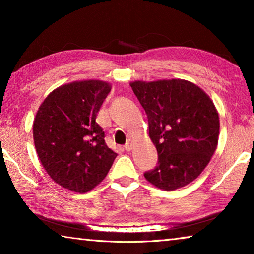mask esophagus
<instances>
[{
  "instance_id": "1",
  "label": "esophagus",
  "mask_w": 254,
  "mask_h": 254,
  "mask_svg": "<svg viewBox=\"0 0 254 254\" xmlns=\"http://www.w3.org/2000/svg\"><path fill=\"white\" fill-rule=\"evenodd\" d=\"M124 149L127 150V151H130V150L132 149V140H128L127 142L126 143V145H124Z\"/></svg>"
}]
</instances>
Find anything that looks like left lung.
Returning a JSON list of instances; mask_svg holds the SVG:
<instances>
[{
  "label": "left lung",
  "instance_id": "8db88e82",
  "mask_svg": "<svg viewBox=\"0 0 254 254\" xmlns=\"http://www.w3.org/2000/svg\"><path fill=\"white\" fill-rule=\"evenodd\" d=\"M133 93L148 115L158 166L144 174L162 190L194 182L217 148L220 118L203 89L185 79L134 80Z\"/></svg>",
  "mask_w": 254,
  "mask_h": 254
}]
</instances>
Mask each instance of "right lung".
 <instances>
[{
  "label": "right lung",
  "mask_w": 254,
  "mask_h": 254,
  "mask_svg": "<svg viewBox=\"0 0 254 254\" xmlns=\"http://www.w3.org/2000/svg\"><path fill=\"white\" fill-rule=\"evenodd\" d=\"M111 92L104 80H78L54 89L33 121L37 154L50 178L88 192L106 177L118 153L107 147L96 115Z\"/></svg>",
  "instance_id": "right-lung-1"
}]
</instances>
